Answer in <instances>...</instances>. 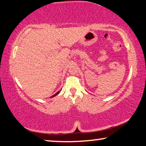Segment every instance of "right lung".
<instances>
[{"mask_svg":"<svg viewBox=\"0 0 146 146\" xmlns=\"http://www.w3.org/2000/svg\"><path fill=\"white\" fill-rule=\"evenodd\" d=\"M59 92H60V91H58V92H57V93H56L55 94V95H53V96H52V97H55V96H56V95H58V94L59 93Z\"/></svg>","mask_w":146,"mask_h":146,"instance_id":"1","label":"right lung"}]
</instances>
